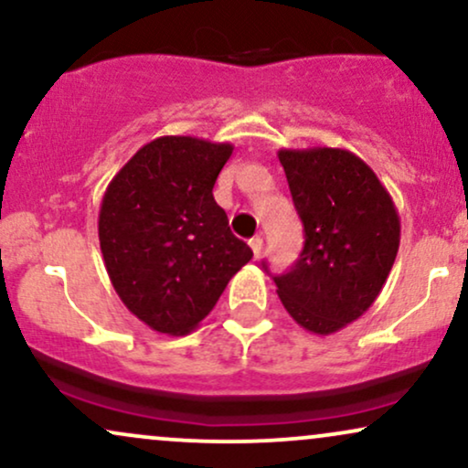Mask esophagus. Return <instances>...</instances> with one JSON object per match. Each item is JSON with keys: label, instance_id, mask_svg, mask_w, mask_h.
Listing matches in <instances>:
<instances>
[{"label": "esophagus", "instance_id": "esophagus-1", "mask_svg": "<svg viewBox=\"0 0 468 468\" xmlns=\"http://www.w3.org/2000/svg\"><path fill=\"white\" fill-rule=\"evenodd\" d=\"M249 246H250V250H252V255H255V259H259V255H261V249H263L261 235H255V238L249 241Z\"/></svg>", "mask_w": 468, "mask_h": 468}]
</instances>
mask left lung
Returning a JSON list of instances; mask_svg holds the SVG:
<instances>
[{
    "label": "left lung",
    "instance_id": "obj_1",
    "mask_svg": "<svg viewBox=\"0 0 468 468\" xmlns=\"http://www.w3.org/2000/svg\"><path fill=\"white\" fill-rule=\"evenodd\" d=\"M305 246L290 272L274 277L288 314L305 331L329 335L375 303L401 241L390 194L345 148L279 150Z\"/></svg>",
    "mask_w": 468,
    "mask_h": 468
}]
</instances>
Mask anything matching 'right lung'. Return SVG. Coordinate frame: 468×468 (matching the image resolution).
Here are the masks:
<instances>
[{
    "instance_id": "add662e5",
    "label": "right lung",
    "mask_w": 468,
    "mask_h": 468,
    "mask_svg": "<svg viewBox=\"0 0 468 468\" xmlns=\"http://www.w3.org/2000/svg\"><path fill=\"white\" fill-rule=\"evenodd\" d=\"M230 144L167 134L112 176L98 235L109 279L150 329L185 335L209 316L233 274L252 259L213 200Z\"/></svg>"
}]
</instances>
